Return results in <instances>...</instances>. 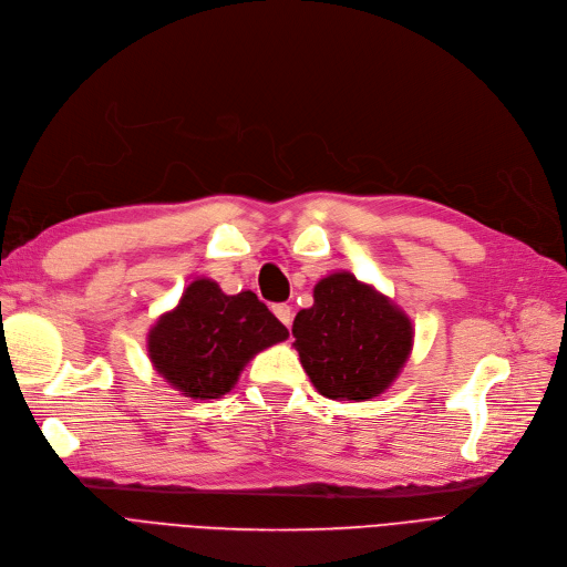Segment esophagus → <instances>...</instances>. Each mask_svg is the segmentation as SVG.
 I'll use <instances>...</instances> for the list:
<instances>
[{
	"label": "esophagus",
	"instance_id": "1",
	"mask_svg": "<svg viewBox=\"0 0 567 567\" xmlns=\"http://www.w3.org/2000/svg\"><path fill=\"white\" fill-rule=\"evenodd\" d=\"M271 311H275V316L286 328H290V323H292V309L288 305H275V307H271Z\"/></svg>",
	"mask_w": 567,
	"mask_h": 567
}]
</instances>
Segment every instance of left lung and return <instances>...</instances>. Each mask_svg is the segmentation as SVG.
Instances as JSON below:
<instances>
[{"instance_id": "1", "label": "left lung", "mask_w": 567, "mask_h": 567, "mask_svg": "<svg viewBox=\"0 0 567 567\" xmlns=\"http://www.w3.org/2000/svg\"><path fill=\"white\" fill-rule=\"evenodd\" d=\"M292 347L311 383L330 400H370L386 391L412 353L406 313L351 271L313 286V305L292 321Z\"/></svg>"}]
</instances>
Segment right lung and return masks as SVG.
I'll list each match as a JSON object with an SVG mask.
<instances>
[{
    "label": "right lung",
    "mask_w": 567,
    "mask_h": 567,
    "mask_svg": "<svg viewBox=\"0 0 567 567\" xmlns=\"http://www.w3.org/2000/svg\"><path fill=\"white\" fill-rule=\"evenodd\" d=\"M286 337L256 292L225 296L216 281L195 279L148 330L146 347L155 372L181 395L214 400L235 389L248 360Z\"/></svg>",
    "instance_id": "1"
}]
</instances>
